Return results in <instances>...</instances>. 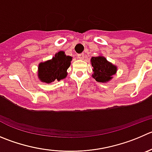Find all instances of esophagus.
Segmentation results:
<instances>
[{
    "label": "esophagus",
    "instance_id": "34e87169",
    "mask_svg": "<svg viewBox=\"0 0 152 152\" xmlns=\"http://www.w3.org/2000/svg\"><path fill=\"white\" fill-rule=\"evenodd\" d=\"M84 57H85V55L83 53L77 54V58L80 59V60H83V59H84Z\"/></svg>",
    "mask_w": 152,
    "mask_h": 152
}]
</instances>
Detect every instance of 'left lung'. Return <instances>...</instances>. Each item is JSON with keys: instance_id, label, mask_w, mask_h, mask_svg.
I'll return each mask as SVG.
<instances>
[{"instance_id": "obj_1", "label": "left lung", "mask_w": 152, "mask_h": 152, "mask_svg": "<svg viewBox=\"0 0 152 152\" xmlns=\"http://www.w3.org/2000/svg\"><path fill=\"white\" fill-rule=\"evenodd\" d=\"M91 63L93 67L92 76L99 83L108 82L113 78V75L116 73V66L108 62L103 56L92 57Z\"/></svg>"}]
</instances>
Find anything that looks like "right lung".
I'll use <instances>...</instances> for the list:
<instances>
[{
	"label": "right lung",
	"mask_w": 152,
	"mask_h": 152,
	"mask_svg": "<svg viewBox=\"0 0 152 152\" xmlns=\"http://www.w3.org/2000/svg\"><path fill=\"white\" fill-rule=\"evenodd\" d=\"M72 60V57L66 56L64 51H59L51 60L40 63L38 68L40 81L50 83L54 80L59 81L66 78Z\"/></svg>",
	"instance_id": "1"
}]
</instances>
